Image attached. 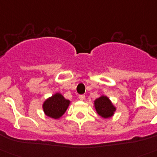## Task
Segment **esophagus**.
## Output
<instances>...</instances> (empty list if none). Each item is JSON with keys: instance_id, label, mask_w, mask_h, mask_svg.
<instances>
[{"instance_id": "obj_1", "label": "esophagus", "mask_w": 157, "mask_h": 157, "mask_svg": "<svg viewBox=\"0 0 157 157\" xmlns=\"http://www.w3.org/2000/svg\"><path fill=\"white\" fill-rule=\"evenodd\" d=\"M78 99H79L80 100H83V99H85V94H79V95H78Z\"/></svg>"}]
</instances>
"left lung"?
<instances>
[{
    "label": "left lung",
    "mask_w": 157,
    "mask_h": 157,
    "mask_svg": "<svg viewBox=\"0 0 157 157\" xmlns=\"http://www.w3.org/2000/svg\"><path fill=\"white\" fill-rule=\"evenodd\" d=\"M94 107L97 113L103 118L111 117L116 111V108L111 104V101L106 96H101L94 101Z\"/></svg>",
    "instance_id": "obj_1"
}]
</instances>
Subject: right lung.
Instances as JSON below:
<instances>
[{
	"label": "right lung",
	"instance_id": "obj_1",
	"mask_svg": "<svg viewBox=\"0 0 157 157\" xmlns=\"http://www.w3.org/2000/svg\"><path fill=\"white\" fill-rule=\"evenodd\" d=\"M69 104V100L65 99L61 94L57 93L45 101L43 103L44 112L49 117L58 119L67 111Z\"/></svg>",
	"mask_w": 157,
	"mask_h": 157
}]
</instances>
